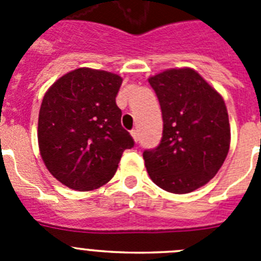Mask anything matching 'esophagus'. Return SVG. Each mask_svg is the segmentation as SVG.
Here are the masks:
<instances>
[{"instance_id": "esophagus-1", "label": "esophagus", "mask_w": 261, "mask_h": 261, "mask_svg": "<svg viewBox=\"0 0 261 261\" xmlns=\"http://www.w3.org/2000/svg\"><path fill=\"white\" fill-rule=\"evenodd\" d=\"M130 135H132L133 140H135L136 142H138V140H140V133H138L137 129H133L132 132H130Z\"/></svg>"}]
</instances>
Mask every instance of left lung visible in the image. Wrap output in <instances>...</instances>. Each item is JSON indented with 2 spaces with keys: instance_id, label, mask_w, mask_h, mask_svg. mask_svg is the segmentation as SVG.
Wrapping results in <instances>:
<instances>
[{
  "instance_id": "obj_1",
  "label": "left lung",
  "mask_w": 261,
  "mask_h": 261,
  "mask_svg": "<svg viewBox=\"0 0 261 261\" xmlns=\"http://www.w3.org/2000/svg\"><path fill=\"white\" fill-rule=\"evenodd\" d=\"M161 105L163 133L144 151L151 180L171 193L208 183L230 147L229 115L222 96L193 69H170L149 78Z\"/></svg>"
}]
</instances>
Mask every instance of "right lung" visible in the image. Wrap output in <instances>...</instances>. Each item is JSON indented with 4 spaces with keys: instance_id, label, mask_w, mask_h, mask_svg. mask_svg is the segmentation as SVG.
Instances as JSON below:
<instances>
[{
    "instance_id": "right-lung-1",
    "label": "right lung",
    "mask_w": 261,
    "mask_h": 261,
    "mask_svg": "<svg viewBox=\"0 0 261 261\" xmlns=\"http://www.w3.org/2000/svg\"><path fill=\"white\" fill-rule=\"evenodd\" d=\"M121 82L110 71L80 68L57 80L43 98L38 123L41 158L71 190H96L110 181L123 151L135 146L116 105Z\"/></svg>"
}]
</instances>
